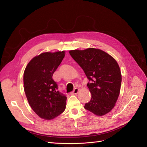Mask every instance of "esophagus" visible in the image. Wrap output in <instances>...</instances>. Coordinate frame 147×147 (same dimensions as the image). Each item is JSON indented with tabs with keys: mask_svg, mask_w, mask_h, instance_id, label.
<instances>
[{
	"mask_svg": "<svg viewBox=\"0 0 147 147\" xmlns=\"http://www.w3.org/2000/svg\"><path fill=\"white\" fill-rule=\"evenodd\" d=\"M78 91H79V89L77 88H76L70 94H77L78 92Z\"/></svg>",
	"mask_w": 147,
	"mask_h": 147,
	"instance_id": "1",
	"label": "esophagus"
}]
</instances>
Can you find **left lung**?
Wrapping results in <instances>:
<instances>
[{
    "instance_id": "obj_1",
    "label": "left lung",
    "mask_w": 147,
    "mask_h": 147,
    "mask_svg": "<svg viewBox=\"0 0 147 147\" xmlns=\"http://www.w3.org/2000/svg\"><path fill=\"white\" fill-rule=\"evenodd\" d=\"M69 53L90 82L87 86L92 97L84 108L99 116L110 112L117 102L122 83L117 61L103 50L94 48L73 50Z\"/></svg>"
}]
</instances>
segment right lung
<instances>
[{
	"label": "right lung",
	"instance_id": "right-lung-1",
	"mask_svg": "<svg viewBox=\"0 0 147 147\" xmlns=\"http://www.w3.org/2000/svg\"><path fill=\"white\" fill-rule=\"evenodd\" d=\"M64 51L45 52L34 57L24 74V91L30 106L39 117L51 120L65 109L67 97L58 90L52 76L63 61Z\"/></svg>",
	"mask_w": 147,
	"mask_h": 147
}]
</instances>
